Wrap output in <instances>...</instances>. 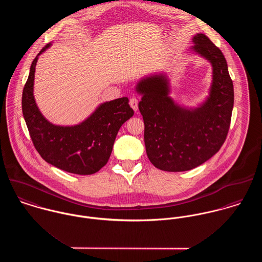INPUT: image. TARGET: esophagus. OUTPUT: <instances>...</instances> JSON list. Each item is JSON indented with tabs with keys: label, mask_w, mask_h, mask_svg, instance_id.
Instances as JSON below:
<instances>
[{
	"label": "esophagus",
	"mask_w": 262,
	"mask_h": 262,
	"mask_svg": "<svg viewBox=\"0 0 262 262\" xmlns=\"http://www.w3.org/2000/svg\"><path fill=\"white\" fill-rule=\"evenodd\" d=\"M129 104H130L131 108H132L135 112H137V110H138V100H137L136 98H131L130 101H129Z\"/></svg>",
	"instance_id": "obj_1"
}]
</instances>
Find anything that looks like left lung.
<instances>
[{
  "mask_svg": "<svg viewBox=\"0 0 262 262\" xmlns=\"http://www.w3.org/2000/svg\"><path fill=\"white\" fill-rule=\"evenodd\" d=\"M190 50L213 70L209 96L196 108L183 107L169 96L165 74L141 78L136 91L145 125L144 142L150 162L164 171L192 169L215 155L226 140L234 105L233 82L222 51L205 34L192 38Z\"/></svg>",
  "mask_w": 262,
  "mask_h": 262,
  "instance_id": "1",
  "label": "left lung"
}]
</instances>
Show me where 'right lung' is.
<instances>
[{"label": "right lung", "instance_id": "obj_1", "mask_svg": "<svg viewBox=\"0 0 262 262\" xmlns=\"http://www.w3.org/2000/svg\"><path fill=\"white\" fill-rule=\"evenodd\" d=\"M34 58L22 95V111L32 142L41 157L53 166L80 176L93 174L108 162L121 126L134 111L127 98L101 104L81 123L74 126L54 125L40 112L33 86L38 57Z\"/></svg>", "mask_w": 262, "mask_h": 262}]
</instances>
